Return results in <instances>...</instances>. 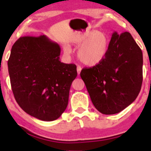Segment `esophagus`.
<instances>
[{
	"label": "esophagus",
	"mask_w": 151,
	"mask_h": 151,
	"mask_svg": "<svg viewBox=\"0 0 151 151\" xmlns=\"http://www.w3.org/2000/svg\"><path fill=\"white\" fill-rule=\"evenodd\" d=\"M81 70V67H80V66L78 65L77 66V74H78V75H79V74H80Z\"/></svg>",
	"instance_id": "obj_1"
}]
</instances>
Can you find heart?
Instances as JSON below:
<instances>
[{"instance_id": "1", "label": "heart", "mask_w": 151, "mask_h": 151, "mask_svg": "<svg viewBox=\"0 0 151 151\" xmlns=\"http://www.w3.org/2000/svg\"><path fill=\"white\" fill-rule=\"evenodd\" d=\"M77 44L80 46L77 51L79 60L86 65L95 66L103 61L106 56L110 40L104 32L91 30L79 40ZM65 52L70 54V47L65 46Z\"/></svg>"}]
</instances>
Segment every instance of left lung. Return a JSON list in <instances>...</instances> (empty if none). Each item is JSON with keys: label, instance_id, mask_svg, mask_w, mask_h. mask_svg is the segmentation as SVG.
I'll return each mask as SVG.
<instances>
[{"label": "left lung", "instance_id": "8db88e82", "mask_svg": "<svg viewBox=\"0 0 151 151\" xmlns=\"http://www.w3.org/2000/svg\"><path fill=\"white\" fill-rule=\"evenodd\" d=\"M80 76L93 106L103 114L121 112L135 101L143 81V53L129 32H114L101 62Z\"/></svg>", "mask_w": 151, "mask_h": 151}]
</instances>
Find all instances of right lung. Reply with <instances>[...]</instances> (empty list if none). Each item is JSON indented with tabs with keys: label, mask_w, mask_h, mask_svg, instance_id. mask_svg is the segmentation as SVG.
Returning a JSON list of instances; mask_svg holds the SVG:
<instances>
[{
	"label": "right lung",
	"mask_w": 151,
	"mask_h": 151,
	"mask_svg": "<svg viewBox=\"0 0 151 151\" xmlns=\"http://www.w3.org/2000/svg\"><path fill=\"white\" fill-rule=\"evenodd\" d=\"M60 47L45 35L14 43L8 62L12 91L24 111L45 121L58 119L68 104L77 66L60 60Z\"/></svg>",
	"instance_id": "1"
}]
</instances>
